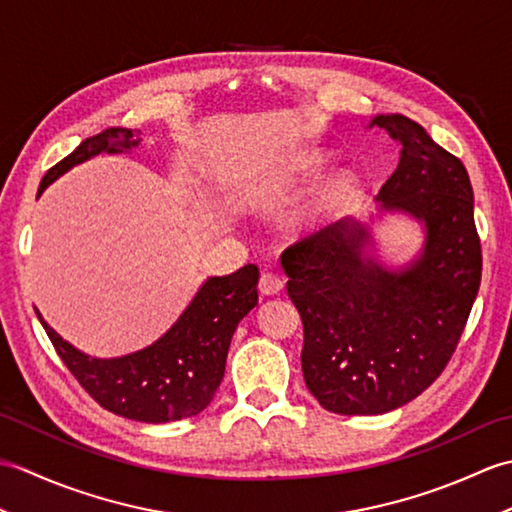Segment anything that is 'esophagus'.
Returning <instances> with one entry per match:
<instances>
[{
  "mask_svg": "<svg viewBox=\"0 0 512 512\" xmlns=\"http://www.w3.org/2000/svg\"><path fill=\"white\" fill-rule=\"evenodd\" d=\"M284 290V279L275 273H262L259 277V292L262 295H279V292Z\"/></svg>",
  "mask_w": 512,
  "mask_h": 512,
  "instance_id": "1",
  "label": "esophagus"
}]
</instances>
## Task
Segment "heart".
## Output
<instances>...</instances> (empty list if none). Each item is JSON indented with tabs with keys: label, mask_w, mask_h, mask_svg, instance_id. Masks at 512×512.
Returning a JSON list of instances; mask_svg holds the SVG:
<instances>
[{
	"label": "heart",
	"mask_w": 512,
	"mask_h": 512,
	"mask_svg": "<svg viewBox=\"0 0 512 512\" xmlns=\"http://www.w3.org/2000/svg\"><path fill=\"white\" fill-rule=\"evenodd\" d=\"M352 191V180L347 176H336L330 182H325L323 187L312 195V200L306 204V209L301 211L303 224H319L330 220V217L341 209L347 195Z\"/></svg>",
	"instance_id": "obj_1"
}]
</instances>
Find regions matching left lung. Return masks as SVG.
Returning a JSON list of instances; mask_svg holds the SVG:
<instances>
[{
	"instance_id": "obj_1",
	"label": "left lung",
	"mask_w": 512,
	"mask_h": 512,
	"mask_svg": "<svg viewBox=\"0 0 512 512\" xmlns=\"http://www.w3.org/2000/svg\"><path fill=\"white\" fill-rule=\"evenodd\" d=\"M372 125L402 147L378 193L380 209L424 222L422 255L389 273L363 257L369 233L354 220L325 226L281 255L303 321V378L319 405L341 416H376L420 396L451 361L482 281L462 160L407 116H376Z\"/></svg>"
}]
</instances>
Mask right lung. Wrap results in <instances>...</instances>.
Wrapping results in <instances>:
<instances>
[{"mask_svg": "<svg viewBox=\"0 0 512 512\" xmlns=\"http://www.w3.org/2000/svg\"><path fill=\"white\" fill-rule=\"evenodd\" d=\"M138 132L105 129L85 138L43 176L39 191L61 173L101 151L114 154L138 145ZM259 268L248 264L233 275L211 277L182 312L176 325L145 350L121 358H90L65 343L37 317L59 358L79 385L107 411L138 422H173L195 416L211 405L220 387L237 323L257 306Z\"/></svg>", "mask_w": 512, "mask_h": 512, "instance_id": "add662e5", "label": "right lung"}]
</instances>
